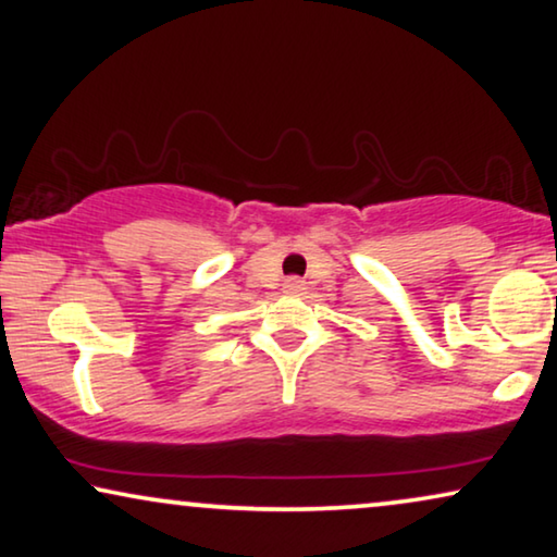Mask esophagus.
Listing matches in <instances>:
<instances>
[{
    "label": "esophagus",
    "instance_id": "34e87169",
    "mask_svg": "<svg viewBox=\"0 0 557 557\" xmlns=\"http://www.w3.org/2000/svg\"><path fill=\"white\" fill-rule=\"evenodd\" d=\"M305 289V282L300 277H287L285 280V293H293V295H300Z\"/></svg>",
    "mask_w": 557,
    "mask_h": 557
}]
</instances>
